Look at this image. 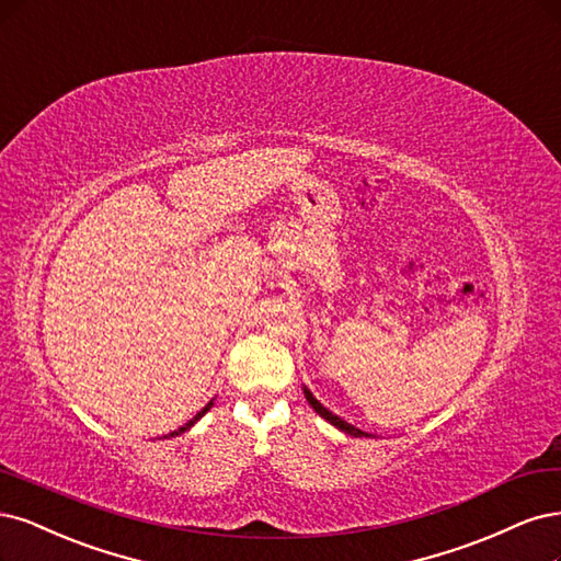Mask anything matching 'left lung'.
<instances>
[{"label": "left lung", "mask_w": 561, "mask_h": 561, "mask_svg": "<svg viewBox=\"0 0 561 561\" xmlns=\"http://www.w3.org/2000/svg\"><path fill=\"white\" fill-rule=\"evenodd\" d=\"M304 397H306V401L308 403H311V409L320 415V417H324L327 422H330V424H334V427L336 430H341L343 434H351V436H355V438H371V434H366V432H362V430H357L355 427V424H351V422H345L343 417H339V415H334L330 409H324V405L313 397V392L311 390H308L306 388V385H304Z\"/></svg>", "instance_id": "8db88e82"}]
</instances>
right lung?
I'll return each mask as SVG.
<instances>
[{
  "label": "right lung",
  "instance_id": "1",
  "mask_svg": "<svg viewBox=\"0 0 561 561\" xmlns=\"http://www.w3.org/2000/svg\"><path fill=\"white\" fill-rule=\"evenodd\" d=\"M210 405H214V399H210V401H208V403H206V405H204V409H202V411H199V413H197V415H195V417H192V420H187V422H185V424H183V427H181V430H179V432H171V434H169V436H179V434H183V432H187V430H190V427H192V424H195V422H199V420H202V417H204V415H206V413H208V411H210ZM164 438H167V436H164Z\"/></svg>",
  "mask_w": 561,
  "mask_h": 561
}]
</instances>
